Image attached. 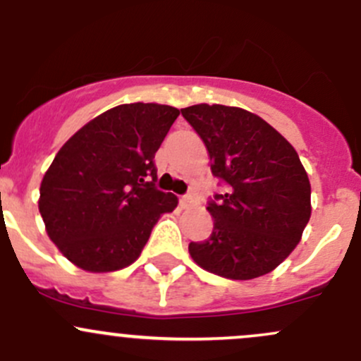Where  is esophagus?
<instances>
[{
    "label": "esophagus",
    "instance_id": "34e87169",
    "mask_svg": "<svg viewBox=\"0 0 361 361\" xmlns=\"http://www.w3.org/2000/svg\"><path fill=\"white\" fill-rule=\"evenodd\" d=\"M192 202H194V197H192L190 194L183 195V197L180 199V206H181V207H188V206H192Z\"/></svg>",
    "mask_w": 361,
    "mask_h": 361
}]
</instances>
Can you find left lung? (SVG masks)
<instances>
[{"mask_svg": "<svg viewBox=\"0 0 361 361\" xmlns=\"http://www.w3.org/2000/svg\"><path fill=\"white\" fill-rule=\"evenodd\" d=\"M181 115L206 145L211 173L227 183L206 207L209 238L188 245L192 260L227 279L269 274L297 248L311 218V183L297 152L243 108L202 103Z\"/></svg>", "mask_w": 361, "mask_h": 361, "instance_id": "1", "label": "left lung"}]
</instances>
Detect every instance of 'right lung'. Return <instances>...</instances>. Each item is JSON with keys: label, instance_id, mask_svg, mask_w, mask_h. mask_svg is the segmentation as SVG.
Returning a JSON list of instances; mask_svg holds the SVG:
<instances>
[{"label": "right lung", "instance_id": "1", "mask_svg": "<svg viewBox=\"0 0 361 361\" xmlns=\"http://www.w3.org/2000/svg\"><path fill=\"white\" fill-rule=\"evenodd\" d=\"M180 110L120 104L76 130L39 185L38 209L57 250L87 272H113L137 260L152 228L178 206L154 187V157Z\"/></svg>", "mask_w": 361, "mask_h": 361}]
</instances>
